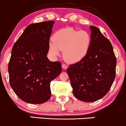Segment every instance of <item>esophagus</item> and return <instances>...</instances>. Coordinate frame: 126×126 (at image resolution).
<instances>
[{
    "label": "esophagus",
    "mask_w": 126,
    "mask_h": 126,
    "mask_svg": "<svg viewBox=\"0 0 126 126\" xmlns=\"http://www.w3.org/2000/svg\"><path fill=\"white\" fill-rule=\"evenodd\" d=\"M62 67L63 69H67V66L66 64H62Z\"/></svg>",
    "instance_id": "obj_1"
}]
</instances>
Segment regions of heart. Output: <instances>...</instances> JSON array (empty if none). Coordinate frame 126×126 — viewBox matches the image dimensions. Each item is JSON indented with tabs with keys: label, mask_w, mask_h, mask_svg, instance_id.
I'll list each match as a JSON object with an SVG mask.
<instances>
[{
	"label": "heart",
	"mask_w": 126,
	"mask_h": 126,
	"mask_svg": "<svg viewBox=\"0 0 126 126\" xmlns=\"http://www.w3.org/2000/svg\"><path fill=\"white\" fill-rule=\"evenodd\" d=\"M91 44V36L85 30H75L71 27L59 30L53 35V41L48 44L50 56L56 57L63 51L66 62L75 63L80 61L88 54Z\"/></svg>",
	"instance_id": "heart-1"
}]
</instances>
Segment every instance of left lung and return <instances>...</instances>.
<instances>
[{
    "label": "left lung",
    "instance_id": "obj_1",
    "mask_svg": "<svg viewBox=\"0 0 126 126\" xmlns=\"http://www.w3.org/2000/svg\"><path fill=\"white\" fill-rule=\"evenodd\" d=\"M90 29L91 44L87 55L67 69L74 96L88 102L107 94L115 79L117 63L110 41L98 28L91 26Z\"/></svg>",
    "mask_w": 126,
    "mask_h": 126
}]
</instances>
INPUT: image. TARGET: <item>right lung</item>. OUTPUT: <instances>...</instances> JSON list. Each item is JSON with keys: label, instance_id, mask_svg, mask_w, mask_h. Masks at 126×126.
<instances>
[{"label": "right lung", "instance_id": "obj_1", "mask_svg": "<svg viewBox=\"0 0 126 126\" xmlns=\"http://www.w3.org/2000/svg\"><path fill=\"white\" fill-rule=\"evenodd\" d=\"M54 21L29 25L15 42L8 64L9 83L19 98L30 104L46 102L50 82L62 72L61 63L47 57Z\"/></svg>", "mask_w": 126, "mask_h": 126}]
</instances>
